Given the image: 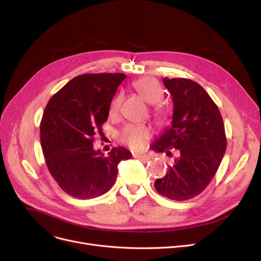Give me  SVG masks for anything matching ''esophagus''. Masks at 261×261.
<instances>
[{
  "label": "esophagus",
  "instance_id": "obj_1",
  "mask_svg": "<svg viewBox=\"0 0 261 261\" xmlns=\"http://www.w3.org/2000/svg\"><path fill=\"white\" fill-rule=\"evenodd\" d=\"M133 156H134L135 159H139V160H144V161H148V160H150V155H148V154L135 153V154H133Z\"/></svg>",
  "mask_w": 261,
  "mask_h": 261
}]
</instances>
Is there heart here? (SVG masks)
<instances>
[{
	"instance_id": "b5f03b06",
	"label": "heart",
	"mask_w": 261,
	"mask_h": 261,
	"mask_svg": "<svg viewBox=\"0 0 261 261\" xmlns=\"http://www.w3.org/2000/svg\"><path fill=\"white\" fill-rule=\"evenodd\" d=\"M135 90L139 92L142 98L149 105H155L162 98V89L159 82L152 78H143L136 80L133 84ZM121 105V94H117L110 102L109 113L111 116H115ZM153 112L160 119L165 117V111L161 107H155ZM151 138V131L146 126L142 125H128L119 133V140L121 143L128 145L134 150L143 149L148 140Z\"/></svg>"
}]
</instances>
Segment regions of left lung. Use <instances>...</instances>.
<instances>
[{
  "label": "left lung",
  "mask_w": 261,
  "mask_h": 261,
  "mask_svg": "<svg viewBox=\"0 0 261 261\" xmlns=\"http://www.w3.org/2000/svg\"><path fill=\"white\" fill-rule=\"evenodd\" d=\"M171 94V126L152 144L158 152L176 149L169 169L154 182L158 193L174 201L200 195L211 183L226 150L224 123L218 107L197 82L186 78H164Z\"/></svg>",
  "instance_id": "left-lung-1"
}]
</instances>
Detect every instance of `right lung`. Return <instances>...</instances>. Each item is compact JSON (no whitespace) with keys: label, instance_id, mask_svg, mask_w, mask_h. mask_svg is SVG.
Listing matches in <instances>:
<instances>
[{"label":"right lung","instance_id":"add662e5","mask_svg":"<svg viewBox=\"0 0 261 261\" xmlns=\"http://www.w3.org/2000/svg\"><path fill=\"white\" fill-rule=\"evenodd\" d=\"M126 78L121 73L84 74L73 78L49 99L40 125L46 166L67 195L78 199L99 197L116 180L118 164L132 153L112 148L108 156L93 147L101 131L110 102Z\"/></svg>","mask_w":261,"mask_h":261}]
</instances>
